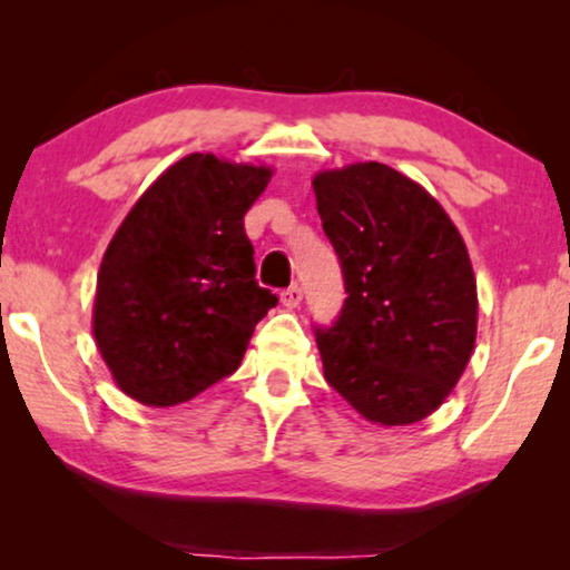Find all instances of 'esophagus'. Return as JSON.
Listing matches in <instances>:
<instances>
[{
  "label": "esophagus",
  "mask_w": 570,
  "mask_h": 570,
  "mask_svg": "<svg viewBox=\"0 0 570 570\" xmlns=\"http://www.w3.org/2000/svg\"><path fill=\"white\" fill-rule=\"evenodd\" d=\"M279 298H283V306H287V308H298L301 301H303V287H301V285L285 287Z\"/></svg>",
  "instance_id": "34e87169"
}]
</instances>
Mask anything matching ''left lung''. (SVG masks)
<instances>
[{
	"label": "left lung",
	"instance_id": "1",
	"mask_svg": "<svg viewBox=\"0 0 570 570\" xmlns=\"http://www.w3.org/2000/svg\"><path fill=\"white\" fill-rule=\"evenodd\" d=\"M322 228L347 298L314 326L324 379L365 420L410 425L439 410L470 363L478 283L456 225L423 186L384 163L314 178Z\"/></svg>",
	"mask_w": 570,
	"mask_h": 570
}]
</instances>
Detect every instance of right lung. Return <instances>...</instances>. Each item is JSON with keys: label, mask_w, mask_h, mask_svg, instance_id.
<instances>
[{"label": "right lung", "mask_w": 570, "mask_h": 570, "mask_svg": "<svg viewBox=\"0 0 570 570\" xmlns=\"http://www.w3.org/2000/svg\"><path fill=\"white\" fill-rule=\"evenodd\" d=\"M272 170L191 153L129 209L98 272L92 334L124 394L186 402L240 365L277 306L259 287L244 215Z\"/></svg>", "instance_id": "obj_1"}]
</instances>
